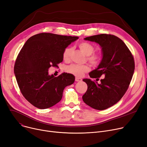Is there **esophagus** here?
<instances>
[{
	"mask_svg": "<svg viewBox=\"0 0 147 147\" xmlns=\"http://www.w3.org/2000/svg\"><path fill=\"white\" fill-rule=\"evenodd\" d=\"M82 81L81 78H78V77L75 78V81H76V82H80V81Z\"/></svg>",
	"mask_w": 147,
	"mask_h": 147,
	"instance_id": "1",
	"label": "esophagus"
}]
</instances>
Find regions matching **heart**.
Instances as JSON below:
<instances>
[{"label":"heart","instance_id":"1","mask_svg":"<svg viewBox=\"0 0 147 147\" xmlns=\"http://www.w3.org/2000/svg\"><path fill=\"white\" fill-rule=\"evenodd\" d=\"M80 50L87 55V60L90 63L94 66H97L101 62L102 57L100 55L93 54L94 52V47L91 44L87 42H82L78 44ZM72 48L71 47L66 48L63 53V58L65 61H69L71 59ZM90 67L87 65H78L72 64L67 67V71L76 76H81L85 72H88Z\"/></svg>","mask_w":147,"mask_h":147}]
</instances>
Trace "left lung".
<instances>
[{
  "label": "left lung",
  "mask_w": 147,
  "mask_h": 147,
  "mask_svg": "<svg viewBox=\"0 0 147 147\" xmlns=\"http://www.w3.org/2000/svg\"><path fill=\"white\" fill-rule=\"evenodd\" d=\"M99 44L102 59L97 67L89 74L90 77L105 78L100 83L83 79L88 88L82 100L97 110L106 109L119 101L129 88L135 71V61L124 42L114 35L97 34L84 38Z\"/></svg>",
  "instance_id": "obj_1"
}]
</instances>
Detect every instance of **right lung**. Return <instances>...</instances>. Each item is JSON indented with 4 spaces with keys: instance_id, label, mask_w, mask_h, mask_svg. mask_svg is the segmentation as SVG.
Masks as SVG:
<instances>
[{
    "instance_id": "add662e5",
    "label": "right lung",
    "mask_w": 147,
    "mask_h": 147,
    "mask_svg": "<svg viewBox=\"0 0 147 147\" xmlns=\"http://www.w3.org/2000/svg\"><path fill=\"white\" fill-rule=\"evenodd\" d=\"M78 38L41 33L26 42L16 59L14 74L21 92L34 107L44 109L55 105L61 100L65 88L74 82L72 74L55 77L48 71L63 61L65 49Z\"/></svg>"
}]
</instances>
